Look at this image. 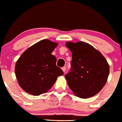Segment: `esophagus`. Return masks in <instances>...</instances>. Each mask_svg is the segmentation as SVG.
Listing matches in <instances>:
<instances>
[{"instance_id": "obj_1", "label": "esophagus", "mask_w": 122, "mask_h": 122, "mask_svg": "<svg viewBox=\"0 0 122 122\" xmlns=\"http://www.w3.org/2000/svg\"><path fill=\"white\" fill-rule=\"evenodd\" d=\"M62 70L64 72H66V67H62Z\"/></svg>"}]
</instances>
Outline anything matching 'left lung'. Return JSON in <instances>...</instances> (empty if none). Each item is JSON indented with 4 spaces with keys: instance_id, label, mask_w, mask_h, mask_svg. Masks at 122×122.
Masks as SVG:
<instances>
[{
    "instance_id": "obj_1",
    "label": "left lung",
    "mask_w": 122,
    "mask_h": 122,
    "mask_svg": "<svg viewBox=\"0 0 122 122\" xmlns=\"http://www.w3.org/2000/svg\"><path fill=\"white\" fill-rule=\"evenodd\" d=\"M72 54L70 71L65 75L68 85L78 97L96 95L105 85L110 67L103 56L85 42L66 43Z\"/></svg>"
}]
</instances>
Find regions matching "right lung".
Segmentation results:
<instances>
[{
    "label": "right lung",
    "instance_id": "add662e5",
    "mask_svg": "<svg viewBox=\"0 0 122 122\" xmlns=\"http://www.w3.org/2000/svg\"><path fill=\"white\" fill-rule=\"evenodd\" d=\"M58 44L43 40L28 48L19 58L15 73L23 90L34 96L47 92L59 76L64 75L56 66V59L52 52Z\"/></svg>",
    "mask_w": 122,
    "mask_h": 122
}]
</instances>
